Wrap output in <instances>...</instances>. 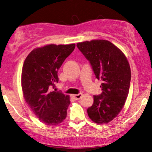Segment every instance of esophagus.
Listing matches in <instances>:
<instances>
[{"label": "esophagus", "instance_id": "esophagus-1", "mask_svg": "<svg viewBox=\"0 0 152 152\" xmlns=\"http://www.w3.org/2000/svg\"><path fill=\"white\" fill-rule=\"evenodd\" d=\"M82 93H80V94H78L73 95V97H74V99H75V100H79L82 97Z\"/></svg>", "mask_w": 152, "mask_h": 152}]
</instances>
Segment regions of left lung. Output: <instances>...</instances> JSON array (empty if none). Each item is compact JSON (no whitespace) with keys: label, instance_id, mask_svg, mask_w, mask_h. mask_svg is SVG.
Returning a JSON list of instances; mask_svg holds the SVG:
<instances>
[{"label":"left lung","instance_id":"obj_1","mask_svg":"<svg viewBox=\"0 0 152 152\" xmlns=\"http://www.w3.org/2000/svg\"><path fill=\"white\" fill-rule=\"evenodd\" d=\"M79 50L89 61L96 78L101 80L102 93L94 95L87 109L90 119L104 124L116 117L124 107L129 91L131 69L121 51L107 40L78 43Z\"/></svg>","mask_w":152,"mask_h":152}]
</instances>
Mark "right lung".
I'll return each instance as SVG.
<instances>
[{"instance_id":"right-lung-1","label":"right lung","mask_w":152,"mask_h":152,"mask_svg":"<svg viewBox=\"0 0 152 152\" xmlns=\"http://www.w3.org/2000/svg\"><path fill=\"white\" fill-rule=\"evenodd\" d=\"M75 46L50 44L36 48L24 61L21 74L24 99L35 116L46 125H58L66 117L70 96L50 88L58 82V70Z\"/></svg>"}]
</instances>
